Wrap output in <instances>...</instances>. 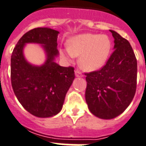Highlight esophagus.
Here are the masks:
<instances>
[{
    "label": "esophagus",
    "mask_w": 146,
    "mask_h": 146,
    "mask_svg": "<svg viewBox=\"0 0 146 146\" xmlns=\"http://www.w3.org/2000/svg\"><path fill=\"white\" fill-rule=\"evenodd\" d=\"M75 76H76V77H78V78H82V77H83L82 74L81 72H80L79 71H75Z\"/></svg>",
    "instance_id": "1"
}]
</instances>
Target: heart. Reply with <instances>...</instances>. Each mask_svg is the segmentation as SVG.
<instances>
[{
    "instance_id": "1",
    "label": "heart",
    "mask_w": 146,
    "mask_h": 146,
    "mask_svg": "<svg viewBox=\"0 0 146 146\" xmlns=\"http://www.w3.org/2000/svg\"><path fill=\"white\" fill-rule=\"evenodd\" d=\"M67 48L60 50L65 58L79 56L78 65L83 71L100 70L108 60L111 42L107 35L82 34L69 38Z\"/></svg>"
}]
</instances>
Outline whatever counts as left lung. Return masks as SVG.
<instances>
[{"label": "left lung", "mask_w": 146, "mask_h": 146, "mask_svg": "<svg viewBox=\"0 0 146 146\" xmlns=\"http://www.w3.org/2000/svg\"><path fill=\"white\" fill-rule=\"evenodd\" d=\"M114 52L101 70L86 74L89 110L103 119L117 117L131 103L136 92L137 60L130 42L110 30Z\"/></svg>", "instance_id": "1"}]
</instances>
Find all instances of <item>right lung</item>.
<instances>
[{"mask_svg": "<svg viewBox=\"0 0 146 146\" xmlns=\"http://www.w3.org/2000/svg\"><path fill=\"white\" fill-rule=\"evenodd\" d=\"M60 32L48 27H38L27 32L17 42L11 57V81L15 95L27 111L35 116H54L61 111L65 96L75 79L72 67H61L58 57L57 37ZM27 44H38L46 54L41 65L26 60Z\"/></svg>", "mask_w": 146, "mask_h": 146, "instance_id": "obj_1", "label": "right lung"}]
</instances>
